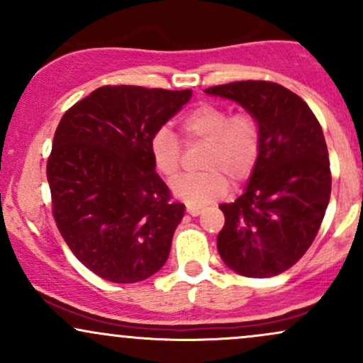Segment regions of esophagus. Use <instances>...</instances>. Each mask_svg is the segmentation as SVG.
<instances>
[{
  "label": "esophagus",
  "instance_id": "1",
  "mask_svg": "<svg viewBox=\"0 0 363 363\" xmlns=\"http://www.w3.org/2000/svg\"><path fill=\"white\" fill-rule=\"evenodd\" d=\"M186 211H187V213H189L191 216H198L199 213H201V208H198V206H187Z\"/></svg>",
  "mask_w": 363,
  "mask_h": 363
}]
</instances>
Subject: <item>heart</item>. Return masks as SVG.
Segmentation results:
<instances>
[{
	"label": "heart",
	"instance_id": "obj_1",
	"mask_svg": "<svg viewBox=\"0 0 363 363\" xmlns=\"http://www.w3.org/2000/svg\"><path fill=\"white\" fill-rule=\"evenodd\" d=\"M181 131L187 143H206L199 174H184L170 182V191L187 205L203 206L223 196L228 179L240 184L252 174L261 150V128L249 112L230 116L225 107L203 104L181 119ZM153 167L164 177L179 172L182 148L167 128L150 138Z\"/></svg>",
	"mask_w": 363,
	"mask_h": 363
}]
</instances>
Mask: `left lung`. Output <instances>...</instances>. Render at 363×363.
Segmentation results:
<instances>
[{
  "instance_id": "1",
  "label": "left lung",
  "mask_w": 363,
  "mask_h": 363,
  "mask_svg": "<svg viewBox=\"0 0 363 363\" xmlns=\"http://www.w3.org/2000/svg\"><path fill=\"white\" fill-rule=\"evenodd\" d=\"M257 119L261 150L244 193L220 205V257L249 278L277 277L318 235L331 196V170L320 124L306 102L272 82H234L206 89Z\"/></svg>"
}]
</instances>
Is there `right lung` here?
<instances>
[{"label": "right lung", "instance_id": "right-lung-1", "mask_svg": "<svg viewBox=\"0 0 363 363\" xmlns=\"http://www.w3.org/2000/svg\"><path fill=\"white\" fill-rule=\"evenodd\" d=\"M191 97L107 85L60 121L48 160L52 215L77 259L104 280H147L167 261L186 206L170 201L150 138Z\"/></svg>", "mask_w": 363, "mask_h": 363}]
</instances>
